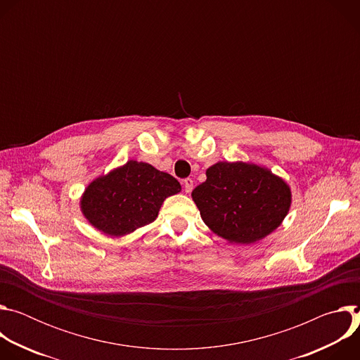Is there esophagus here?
I'll return each mask as SVG.
<instances>
[{"label":"esophagus","instance_id":"obj_1","mask_svg":"<svg viewBox=\"0 0 360 360\" xmlns=\"http://www.w3.org/2000/svg\"><path fill=\"white\" fill-rule=\"evenodd\" d=\"M184 189L186 193H191L192 189H193V181L191 178H186L184 179Z\"/></svg>","mask_w":360,"mask_h":360}]
</instances>
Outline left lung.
Masks as SVG:
<instances>
[{"label":"left lung","instance_id":"8db88e82","mask_svg":"<svg viewBox=\"0 0 360 360\" xmlns=\"http://www.w3.org/2000/svg\"><path fill=\"white\" fill-rule=\"evenodd\" d=\"M200 218L217 235L248 245L274 232L289 212L288 184L269 169L246 162H218L192 191Z\"/></svg>","mask_w":360,"mask_h":360}]
</instances>
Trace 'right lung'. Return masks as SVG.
I'll return each instance as SVG.
<instances>
[{
	"instance_id": "1",
	"label": "right lung",
	"mask_w": 360,
	"mask_h": 360,
	"mask_svg": "<svg viewBox=\"0 0 360 360\" xmlns=\"http://www.w3.org/2000/svg\"><path fill=\"white\" fill-rule=\"evenodd\" d=\"M179 191L172 175L145 162L128 161L88 185L81 211L98 231L124 236L155 221L165 198Z\"/></svg>"
}]
</instances>
